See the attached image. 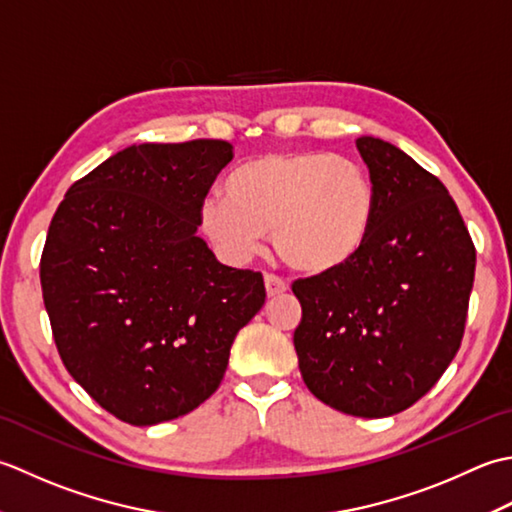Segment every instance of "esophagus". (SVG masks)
<instances>
[{
  "label": "esophagus",
  "instance_id": "1",
  "mask_svg": "<svg viewBox=\"0 0 512 512\" xmlns=\"http://www.w3.org/2000/svg\"><path fill=\"white\" fill-rule=\"evenodd\" d=\"M265 289H267V296L274 298V296L285 294V291L289 289V285L285 283L283 278L276 276V274H265Z\"/></svg>",
  "mask_w": 512,
  "mask_h": 512
}]
</instances>
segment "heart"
I'll return each instance as SVG.
<instances>
[{
	"instance_id": "1",
	"label": "heart",
	"mask_w": 512,
	"mask_h": 512,
	"mask_svg": "<svg viewBox=\"0 0 512 512\" xmlns=\"http://www.w3.org/2000/svg\"><path fill=\"white\" fill-rule=\"evenodd\" d=\"M375 212L369 172L349 156L267 152L236 168L225 194H207L198 225L232 263L274 245L289 267L325 274L362 247Z\"/></svg>"
}]
</instances>
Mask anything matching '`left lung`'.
Listing matches in <instances>:
<instances>
[{
    "label": "left lung",
    "mask_w": 512,
    "mask_h": 512,
    "mask_svg": "<svg viewBox=\"0 0 512 512\" xmlns=\"http://www.w3.org/2000/svg\"><path fill=\"white\" fill-rule=\"evenodd\" d=\"M356 145L373 221L347 263L291 285L302 307L294 347L320 402L389 417L429 393L460 349L475 245L437 176L382 139Z\"/></svg>",
    "instance_id": "1"
}]
</instances>
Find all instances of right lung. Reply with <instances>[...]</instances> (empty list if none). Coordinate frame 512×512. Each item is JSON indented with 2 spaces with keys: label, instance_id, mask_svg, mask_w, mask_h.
<instances>
[{
  "label": "right lung",
  "instance_id": "add662e5",
  "mask_svg": "<svg viewBox=\"0 0 512 512\" xmlns=\"http://www.w3.org/2000/svg\"><path fill=\"white\" fill-rule=\"evenodd\" d=\"M227 141L130 145L70 185L39 263L68 373L134 426L194 411L221 384L236 333L265 305L263 274L218 263L198 210Z\"/></svg>",
  "mask_w": 512,
  "mask_h": 512
}]
</instances>
